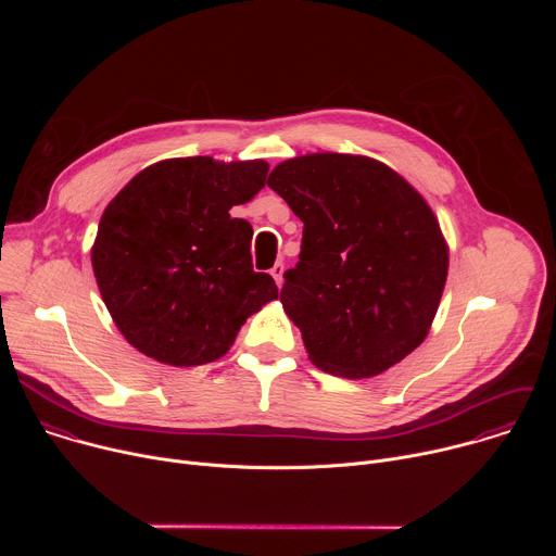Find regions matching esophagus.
Listing matches in <instances>:
<instances>
[{"instance_id":"1","label":"esophagus","mask_w":556,"mask_h":556,"mask_svg":"<svg viewBox=\"0 0 556 556\" xmlns=\"http://www.w3.org/2000/svg\"><path fill=\"white\" fill-rule=\"evenodd\" d=\"M270 275H273V279L277 281V286H281V283H283V264H275V266L270 268Z\"/></svg>"}]
</instances>
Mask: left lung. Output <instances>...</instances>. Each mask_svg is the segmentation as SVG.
Masks as SVG:
<instances>
[{"label":"left lung","mask_w":556,"mask_h":556,"mask_svg":"<svg viewBox=\"0 0 556 556\" xmlns=\"http://www.w3.org/2000/svg\"><path fill=\"white\" fill-rule=\"evenodd\" d=\"M268 187L303 222L281 303L309 361L337 376H376L429 334L448 270L422 195L365 155L309 153L277 165Z\"/></svg>","instance_id":"left-lung-1"}]
</instances>
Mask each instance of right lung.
<instances>
[{
  "label": "right lung",
  "mask_w": 556,
  "mask_h": 556,
  "mask_svg": "<svg viewBox=\"0 0 556 556\" xmlns=\"http://www.w3.org/2000/svg\"><path fill=\"white\" fill-rule=\"evenodd\" d=\"M268 163L174 157L142 169L105 208L92 268L123 337L176 367L224 356L253 312L277 299L253 270V226L230 217L266 185Z\"/></svg>",
  "instance_id": "add662e5"
}]
</instances>
